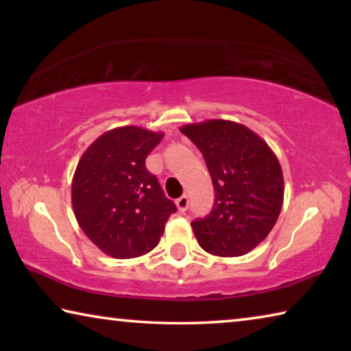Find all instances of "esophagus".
Here are the masks:
<instances>
[{
	"label": "esophagus",
	"instance_id": "1",
	"mask_svg": "<svg viewBox=\"0 0 351 351\" xmlns=\"http://www.w3.org/2000/svg\"><path fill=\"white\" fill-rule=\"evenodd\" d=\"M176 206H178V210H180V212H186L187 207H189V197H187V195H182L181 198H178Z\"/></svg>",
	"mask_w": 351,
	"mask_h": 351
}]
</instances>
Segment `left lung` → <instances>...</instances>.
I'll list each match as a JSON object with an SVG mask.
<instances>
[{"instance_id": "8db88e82", "label": "left lung", "mask_w": 351, "mask_h": 351, "mask_svg": "<svg viewBox=\"0 0 351 351\" xmlns=\"http://www.w3.org/2000/svg\"><path fill=\"white\" fill-rule=\"evenodd\" d=\"M203 153L215 206L192 223L206 252L240 257L263 241L283 204V173L274 152L252 130L232 121L209 119L180 128Z\"/></svg>"}]
</instances>
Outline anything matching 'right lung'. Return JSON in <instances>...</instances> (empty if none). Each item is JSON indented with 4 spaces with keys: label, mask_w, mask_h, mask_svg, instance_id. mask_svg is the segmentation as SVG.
I'll list each match as a JSON object with an SVG mask.
<instances>
[{
    "label": "right lung",
    "mask_w": 351,
    "mask_h": 351,
    "mask_svg": "<svg viewBox=\"0 0 351 351\" xmlns=\"http://www.w3.org/2000/svg\"><path fill=\"white\" fill-rule=\"evenodd\" d=\"M147 128L119 127L93 142L71 186L74 215L85 235L112 258L141 257L158 246L176 212L145 159L162 139Z\"/></svg>",
    "instance_id": "obj_1"
}]
</instances>
